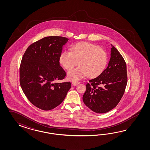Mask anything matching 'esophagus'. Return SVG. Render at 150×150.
<instances>
[{"label":"esophagus","mask_w":150,"mask_h":150,"mask_svg":"<svg viewBox=\"0 0 150 150\" xmlns=\"http://www.w3.org/2000/svg\"><path fill=\"white\" fill-rule=\"evenodd\" d=\"M80 83V82L78 81H73L72 82V85L74 86H76L77 85H79Z\"/></svg>","instance_id":"34e87169"}]
</instances>
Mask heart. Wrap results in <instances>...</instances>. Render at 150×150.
<instances>
[{
	"label": "heart",
	"instance_id": "b5f03b06",
	"mask_svg": "<svg viewBox=\"0 0 150 150\" xmlns=\"http://www.w3.org/2000/svg\"><path fill=\"white\" fill-rule=\"evenodd\" d=\"M59 62L64 68L70 70L79 62V68L69 70L68 78L77 81L86 77H96L105 70L108 55L98 45L87 43H79L71 47V52L65 50L59 57Z\"/></svg>",
	"mask_w": 150,
	"mask_h": 150
}]
</instances>
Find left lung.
<instances>
[{"mask_svg": "<svg viewBox=\"0 0 150 150\" xmlns=\"http://www.w3.org/2000/svg\"><path fill=\"white\" fill-rule=\"evenodd\" d=\"M111 47L107 67L99 76L89 80L82 97L87 107L97 113H105L115 108L123 97L127 84L125 62L113 45Z\"/></svg>", "mask_w": 150, "mask_h": 150, "instance_id": "1", "label": "left lung"}]
</instances>
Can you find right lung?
Returning <instances> with one entry per match:
<instances>
[{"mask_svg": "<svg viewBox=\"0 0 150 150\" xmlns=\"http://www.w3.org/2000/svg\"><path fill=\"white\" fill-rule=\"evenodd\" d=\"M68 40L63 37H45L30 45L23 55L20 86L27 99L40 109H54L71 88L70 82H57L66 76L59 57Z\"/></svg>", "mask_w": 150, "mask_h": 150, "instance_id": "1", "label": "right lung"}]
</instances>
